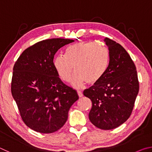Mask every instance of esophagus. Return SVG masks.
<instances>
[{"instance_id": "esophagus-1", "label": "esophagus", "mask_w": 152, "mask_h": 152, "mask_svg": "<svg viewBox=\"0 0 152 152\" xmlns=\"http://www.w3.org/2000/svg\"><path fill=\"white\" fill-rule=\"evenodd\" d=\"M77 92H78V95L79 97H82V96H83V94H82V92L78 91Z\"/></svg>"}]
</instances>
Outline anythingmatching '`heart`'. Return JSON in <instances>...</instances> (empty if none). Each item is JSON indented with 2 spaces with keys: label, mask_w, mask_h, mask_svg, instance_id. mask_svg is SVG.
I'll return each instance as SVG.
<instances>
[{
  "label": "heart",
  "mask_w": 152,
  "mask_h": 152,
  "mask_svg": "<svg viewBox=\"0 0 152 152\" xmlns=\"http://www.w3.org/2000/svg\"><path fill=\"white\" fill-rule=\"evenodd\" d=\"M109 53L103 45L92 42H80L67 48L66 56L58 55L53 66L58 76L64 82L71 81L75 88H80L88 82L94 84L107 70Z\"/></svg>",
  "instance_id": "heart-1"
}]
</instances>
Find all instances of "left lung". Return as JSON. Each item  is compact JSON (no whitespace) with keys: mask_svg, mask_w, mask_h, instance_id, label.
<instances>
[{"mask_svg":"<svg viewBox=\"0 0 152 152\" xmlns=\"http://www.w3.org/2000/svg\"><path fill=\"white\" fill-rule=\"evenodd\" d=\"M109 62L102 78L83 94L92 101L89 119L104 130L117 128L127 121L134 107L139 82L134 63L124 48L105 38Z\"/></svg>","mask_w":152,"mask_h":152,"instance_id":"left-lung-1","label":"left lung"}]
</instances>
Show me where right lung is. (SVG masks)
Here are the masks:
<instances>
[{"instance_id": "right-lung-1", "label": "right lung", "mask_w": 152, "mask_h": 152, "mask_svg": "<svg viewBox=\"0 0 152 152\" xmlns=\"http://www.w3.org/2000/svg\"><path fill=\"white\" fill-rule=\"evenodd\" d=\"M73 42L61 38L41 41L26 49L15 64L11 93L23 121L35 132H57L78 99L76 91L61 80L53 66L59 49Z\"/></svg>"}]
</instances>
